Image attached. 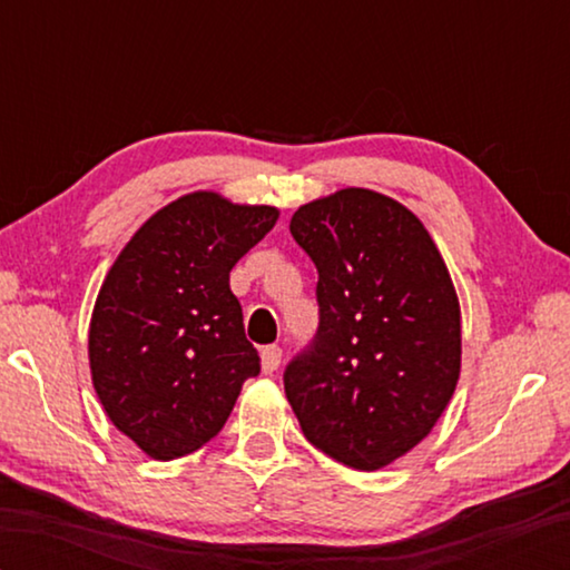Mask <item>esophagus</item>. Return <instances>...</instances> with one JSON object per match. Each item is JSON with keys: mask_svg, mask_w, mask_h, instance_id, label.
<instances>
[{"mask_svg": "<svg viewBox=\"0 0 570 570\" xmlns=\"http://www.w3.org/2000/svg\"><path fill=\"white\" fill-rule=\"evenodd\" d=\"M282 365V347L278 345H266L262 350V370L264 374H272Z\"/></svg>", "mask_w": 570, "mask_h": 570, "instance_id": "obj_1", "label": "esophagus"}]
</instances>
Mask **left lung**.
<instances>
[{
	"label": "left lung",
	"instance_id": "8db88e82",
	"mask_svg": "<svg viewBox=\"0 0 570 570\" xmlns=\"http://www.w3.org/2000/svg\"><path fill=\"white\" fill-rule=\"evenodd\" d=\"M318 269L321 323L284 372L306 439L355 470L421 443L460 377V306L439 247L390 196L343 188L292 217Z\"/></svg>",
	"mask_w": 570,
	"mask_h": 570
}]
</instances>
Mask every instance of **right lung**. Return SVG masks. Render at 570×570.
Masks as SVG:
<instances>
[{"label":"right lung","mask_w":570,"mask_h":570,"mask_svg":"<svg viewBox=\"0 0 570 570\" xmlns=\"http://www.w3.org/2000/svg\"><path fill=\"white\" fill-rule=\"evenodd\" d=\"M272 205L196 190L144 223L95 301L88 355L105 414L154 460L215 439L259 374L229 272L269 233Z\"/></svg>","instance_id":"obj_1"}]
</instances>
